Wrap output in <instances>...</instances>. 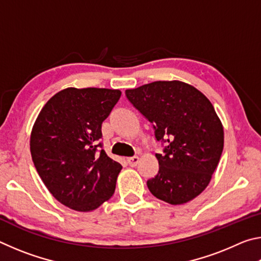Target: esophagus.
<instances>
[{
	"label": "esophagus",
	"instance_id": "esophagus-1",
	"mask_svg": "<svg viewBox=\"0 0 261 261\" xmlns=\"http://www.w3.org/2000/svg\"><path fill=\"white\" fill-rule=\"evenodd\" d=\"M127 165L130 167H136L137 163L139 161V158L138 156H131V158H127Z\"/></svg>",
	"mask_w": 261,
	"mask_h": 261
}]
</instances>
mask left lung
Wrapping results in <instances>:
<instances>
[{
    "label": "left lung",
    "instance_id": "obj_1",
    "mask_svg": "<svg viewBox=\"0 0 261 261\" xmlns=\"http://www.w3.org/2000/svg\"><path fill=\"white\" fill-rule=\"evenodd\" d=\"M125 95L152 123L163 153L155 154L159 171L147 180L154 197L185 204L204 191L223 151V126L211 101L178 81L153 82Z\"/></svg>",
    "mask_w": 261,
    "mask_h": 261
}]
</instances>
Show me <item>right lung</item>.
<instances>
[{"label": "right lung", "instance_id": "add662e5", "mask_svg": "<svg viewBox=\"0 0 261 261\" xmlns=\"http://www.w3.org/2000/svg\"><path fill=\"white\" fill-rule=\"evenodd\" d=\"M121 91L69 87L43 106L31 134V155L42 182L61 204L98 208L115 192L122 169L102 149L101 125Z\"/></svg>", "mask_w": 261, "mask_h": 261}]
</instances>
